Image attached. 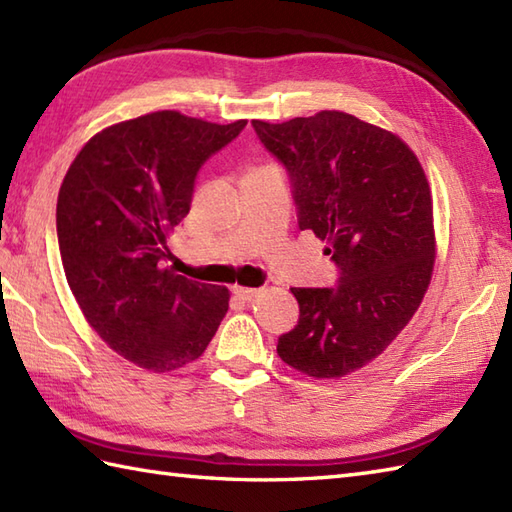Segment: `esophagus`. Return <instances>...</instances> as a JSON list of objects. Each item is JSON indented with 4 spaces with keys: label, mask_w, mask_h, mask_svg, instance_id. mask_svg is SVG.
<instances>
[{
    "label": "esophagus",
    "mask_w": 512,
    "mask_h": 512,
    "mask_svg": "<svg viewBox=\"0 0 512 512\" xmlns=\"http://www.w3.org/2000/svg\"><path fill=\"white\" fill-rule=\"evenodd\" d=\"M233 295H235L237 299H242V301H255L259 295H262V290H259V288L235 286V288H233Z\"/></svg>",
    "instance_id": "34e87169"
}]
</instances>
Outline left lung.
<instances>
[{
  "label": "left lung",
  "instance_id": "left-lung-1",
  "mask_svg": "<svg viewBox=\"0 0 512 512\" xmlns=\"http://www.w3.org/2000/svg\"><path fill=\"white\" fill-rule=\"evenodd\" d=\"M253 127L290 173L299 228L328 244L341 270L336 288H290L299 323L279 336L277 354L312 378L347 376L387 350L431 284L429 180L405 140L352 114Z\"/></svg>",
  "mask_w": 512,
  "mask_h": 512
}]
</instances>
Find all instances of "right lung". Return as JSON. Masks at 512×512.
Segmentation results:
<instances>
[{
  "instance_id": "obj_1",
  "label": "right lung",
  "mask_w": 512,
  "mask_h": 512,
  "mask_svg": "<svg viewBox=\"0 0 512 512\" xmlns=\"http://www.w3.org/2000/svg\"><path fill=\"white\" fill-rule=\"evenodd\" d=\"M244 127L151 112L94 134L61 182L57 235L72 295L94 332L147 372L200 358L228 310V288L176 275L165 259L202 162Z\"/></svg>"
}]
</instances>
